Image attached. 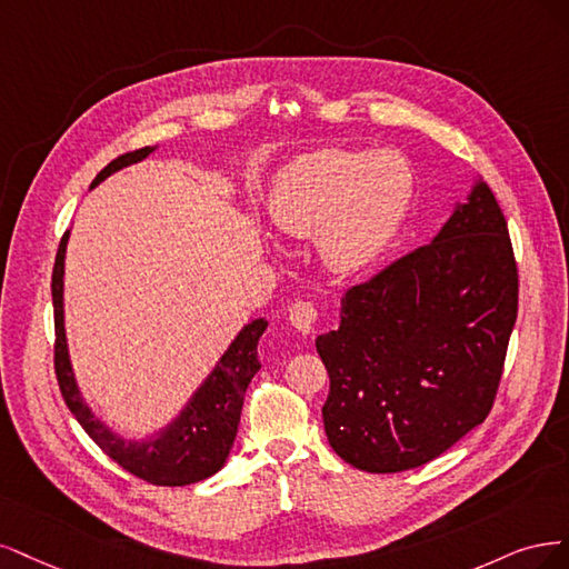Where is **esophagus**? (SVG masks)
I'll use <instances>...</instances> for the list:
<instances>
[{
  "label": "esophagus",
  "mask_w": 569,
  "mask_h": 569,
  "mask_svg": "<svg viewBox=\"0 0 569 569\" xmlns=\"http://www.w3.org/2000/svg\"><path fill=\"white\" fill-rule=\"evenodd\" d=\"M319 319V309L311 302H296L288 309V321L298 328L300 333H311L315 331V323Z\"/></svg>",
  "instance_id": "1"
}]
</instances>
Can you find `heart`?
Wrapping results in <instances>:
<instances>
[{
  "instance_id": "obj_1",
  "label": "heart",
  "mask_w": 569,
  "mask_h": 569,
  "mask_svg": "<svg viewBox=\"0 0 569 569\" xmlns=\"http://www.w3.org/2000/svg\"><path fill=\"white\" fill-rule=\"evenodd\" d=\"M395 163L402 172L401 190ZM407 187L409 172L395 153L328 149L286 164L273 179L267 212L279 231L317 238L328 267L355 273L390 243L407 210Z\"/></svg>"
}]
</instances>
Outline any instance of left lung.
<instances>
[{
	"label": "left lung",
	"instance_id": "left-lung-1",
	"mask_svg": "<svg viewBox=\"0 0 569 569\" xmlns=\"http://www.w3.org/2000/svg\"><path fill=\"white\" fill-rule=\"evenodd\" d=\"M516 317L508 224L478 179L432 243L347 290L338 331L317 338L333 451L366 472L445 453L489 416Z\"/></svg>",
	"mask_w": 569,
	"mask_h": 569
}]
</instances>
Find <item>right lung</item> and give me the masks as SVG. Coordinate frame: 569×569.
Here are the masks:
<instances>
[{"mask_svg": "<svg viewBox=\"0 0 569 569\" xmlns=\"http://www.w3.org/2000/svg\"><path fill=\"white\" fill-rule=\"evenodd\" d=\"M153 151L156 146H143L139 151H130L116 158L113 162H108L97 174V179L91 181V189L101 184L106 177L127 168V164L143 160ZM68 233L70 231H66L61 238L51 273L53 328H57L53 369H57V380L66 399V407L78 418L84 432L103 449L106 456H111L118 466L146 482L158 487H184L210 478V475H214L227 463V456L233 447L246 390L252 376L262 366L258 359V342L267 331V321L254 319L243 326V331L229 345V350L217 361L212 373L193 392L189 405L181 409V413L168 428L158 430L149 439H141V442H137V439H124L91 413L87 401L80 395L76 373H72L70 366L63 326V264Z\"/></svg>", "mask_w": 569, "mask_h": 569, "instance_id": "1", "label": "right lung"}]
</instances>
